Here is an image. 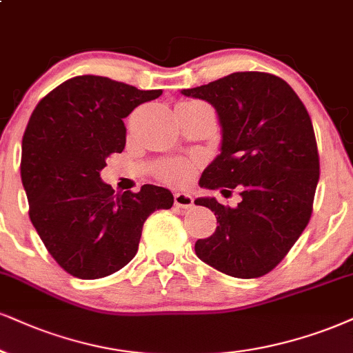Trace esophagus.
I'll return each mask as SVG.
<instances>
[{"label":"esophagus","mask_w":353,"mask_h":353,"mask_svg":"<svg viewBox=\"0 0 353 353\" xmlns=\"http://www.w3.org/2000/svg\"><path fill=\"white\" fill-rule=\"evenodd\" d=\"M175 206L181 210H190L193 206V196L188 193H175Z\"/></svg>","instance_id":"esophagus-1"}]
</instances>
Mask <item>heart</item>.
I'll return each mask as SVG.
<instances>
[{
  "instance_id": "b5f03b06",
  "label": "heart",
  "mask_w": 353,
  "mask_h": 353,
  "mask_svg": "<svg viewBox=\"0 0 353 353\" xmlns=\"http://www.w3.org/2000/svg\"><path fill=\"white\" fill-rule=\"evenodd\" d=\"M160 175L168 183L180 185L185 180H188V176L191 175V165L186 162H170L163 165L162 170H160Z\"/></svg>"
}]
</instances>
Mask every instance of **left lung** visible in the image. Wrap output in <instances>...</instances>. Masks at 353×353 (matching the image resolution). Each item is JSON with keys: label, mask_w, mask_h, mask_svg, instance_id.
Wrapping results in <instances>:
<instances>
[{"label": "left lung", "mask_w": 353, "mask_h": 353, "mask_svg": "<svg viewBox=\"0 0 353 353\" xmlns=\"http://www.w3.org/2000/svg\"><path fill=\"white\" fill-rule=\"evenodd\" d=\"M181 94L210 103L221 125L219 154L204 168L201 188L241 191L236 208L211 196L194 199L219 223L194 252L225 275L262 276L310 223L319 181L311 117L285 80L262 72L230 73Z\"/></svg>", "instance_id": "8db88e82"}]
</instances>
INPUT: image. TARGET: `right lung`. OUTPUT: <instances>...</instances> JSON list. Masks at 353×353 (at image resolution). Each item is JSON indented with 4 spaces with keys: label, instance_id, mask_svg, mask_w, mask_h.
I'll list each match as a JSON object with an SVG mask.
<instances>
[{
    "label": "right lung",
    "instance_id": "1",
    "mask_svg": "<svg viewBox=\"0 0 353 353\" xmlns=\"http://www.w3.org/2000/svg\"><path fill=\"white\" fill-rule=\"evenodd\" d=\"M160 94L80 75L52 90L30 114L21 147L29 216L49 254L73 276L97 280L123 268L137 254L147 217L173 206L172 191L162 186L114 194L99 176L108 157L124 149V117Z\"/></svg>",
    "mask_w": 353,
    "mask_h": 353
}]
</instances>
